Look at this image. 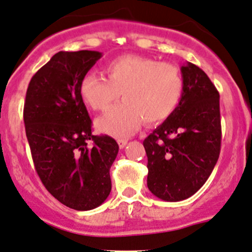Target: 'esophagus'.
<instances>
[{"label":"esophagus","mask_w":252,"mask_h":252,"mask_svg":"<svg viewBox=\"0 0 252 252\" xmlns=\"http://www.w3.org/2000/svg\"><path fill=\"white\" fill-rule=\"evenodd\" d=\"M117 142H118L119 148H124V147H126V142H128V140H126V139H118Z\"/></svg>","instance_id":"34e87169"}]
</instances>
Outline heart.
<instances>
[{"instance_id": "heart-1", "label": "heart", "mask_w": 252, "mask_h": 252, "mask_svg": "<svg viewBox=\"0 0 252 252\" xmlns=\"http://www.w3.org/2000/svg\"><path fill=\"white\" fill-rule=\"evenodd\" d=\"M104 72L106 79L87 73L79 83V95L93 110L105 111L122 93L123 104L111 108L96 121L97 130L111 136H129L139 130L144 121L155 124L168 119L184 93L179 68L151 58H117L106 63Z\"/></svg>"}]
</instances>
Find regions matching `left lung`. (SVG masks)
Here are the masks:
<instances>
[{"label": "left lung", "mask_w": 252, "mask_h": 252, "mask_svg": "<svg viewBox=\"0 0 252 252\" xmlns=\"http://www.w3.org/2000/svg\"><path fill=\"white\" fill-rule=\"evenodd\" d=\"M181 75L179 106L144 141L147 187L165 202L194 194L213 173L221 148L219 92L194 63H184Z\"/></svg>", "instance_id": "8db88e82"}]
</instances>
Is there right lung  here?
<instances>
[{
  "label": "right lung",
  "mask_w": 252,
  "mask_h": 252,
  "mask_svg": "<svg viewBox=\"0 0 252 252\" xmlns=\"http://www.w3.org/2000/svg\"><path fill=\"white\" fill-rule=\"evenodd\" d=\"M101 57L95 50L57 53L31 78L24 105L26 137L42 184L78 211L107 199L110 168L119 150L112 137L92 134V119L79 95L82 78Z\"/></svg>",
  "instance_id": "right-lung-1"
}]
</instances>
